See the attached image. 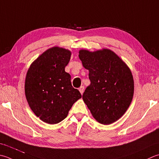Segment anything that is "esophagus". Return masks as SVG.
<instances>
[{
  "instance_id": "1",
  "label": "esophagus",
  "mask_w": 159,
  "mask_h": 159,
  "mask_svg": "<svg viewBox=\"0 0 159 159\" xmlns=\"http://www.w3.org/2000/svg\"><path fill=\"white\" fill-rule=\"evenodd\" d=\"M84 89H85V88H84V86H80V88H79V92H80V94H83V92H84Z\"/></svg>"
}]
</instances>
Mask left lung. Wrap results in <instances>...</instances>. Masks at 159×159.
<instances>
[{"instance_id": "8db88e82", "label": "left lung", "mask_w": 159, "mask_h": 159, "mask_svg": "<svg viewBox=\"0 0 159 159\" xmlns=\"http://www.w3.org/2000/svg\"><path fill=\"white\" fill-rule=\"evenodd\" d=\"M79 58L89 70L90 85L83 99L98 123L110 125L125 114L132 101L134 79L128 66L108 49L79 51Z\"/></svg>"}]
</instances>
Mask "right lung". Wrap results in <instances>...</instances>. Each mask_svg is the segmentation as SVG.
<instances>
[{
    "mask_svg": "<svg viewBox=\"0 0 159 159\" xmlns=\"http://www.w3.org/2000/svg\"><path fill=\"white\" fill-rule=\"evenodd\" d=\"M71 54L68 49L54 47L37 58L27 72L25 93L28 104L37 117L48 124L65 119L82 96L65 71Z\"/></svg>",
    "mask_w": 159,
    "mask_h": 159,
    "instance_id": "add662e5",
    "label": "right lung"
}]
</instances>
